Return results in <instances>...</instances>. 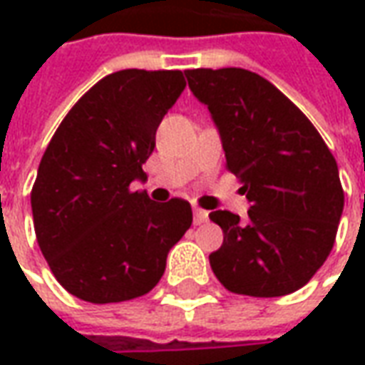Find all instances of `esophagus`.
<instances>
[{"instance_id": "1", "label": "esophagus", "mask_w": 365, "mask_h": 365, "mask_svg": "<svg viewBox=\"0 0 365 365\" xmlns=\"http://www.w3.org/2000/svg\"><path fill=\"white\" fill-rule=\"evenodd\" d=\"M209 219V213L205 209H199V207H193V222L195 225H201V222H207Z\"/></svg>"}]
</instances>
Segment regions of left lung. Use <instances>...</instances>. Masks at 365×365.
<instances>
[{"mask_svg": "<svg viewBox=\"0 0 365 365\" xmlns=\"http://www.w3.org/2000/svg\"><path fill=\"white\" fill-rule=\"evenodd\" d=\"M185 78L250 203L242 221L221 209L209 215L225 235L209 256L217 279L250 297L301 289L334 246L344 209L336 160L297 105L262 76L197 68Z\"/></svg>", "mask_w": 365, "mask_h": 365, "instance_id": "1", "label": "left lung"}]
</instances>
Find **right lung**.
I'll list each match as a JSON object with an SVG mask.
<instances>
[{"label":"right lung","mask_w":365,"mask_h":365,"mask_svg":"<svg viewBox=\"0 0 365 365\" xmlns=\"http://www.w3.org/2000/svg\"><path fill=\"white\" fill-rule=\"evenodd\" d=\"M185 90L180 70H120L70 109L31 191L41 252L58 283L90 303L140 297L160 282L168 252L191 227L183 199L130 191L144 180L156 128Z\"/></svg>","instance_id":"add662e5"}]
</instances>
